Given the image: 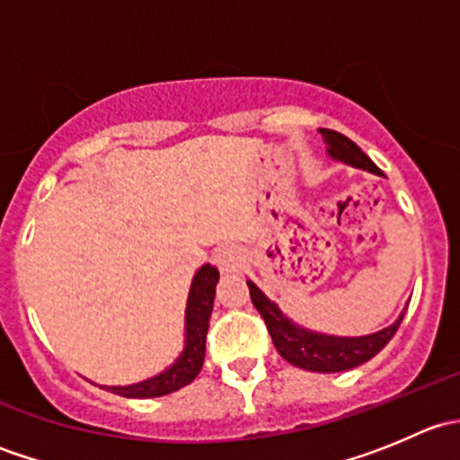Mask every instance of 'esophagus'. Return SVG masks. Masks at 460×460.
I'll return each mask as SVG.
<instances>
[{
    "label": "esophagus",
    "instance_id": "esophagus-1",
    "mask_svg": "<svg viewBox=\"0 0 460 460\" xmlns=\"http://www.w3.org/2000/svg\"><path fill=\"white\" fill-rule=\"evenodd\" d=\"M244 256L238 247H222L216 253V264L222 273H238L243 267Z\"/></svg>",
    "mask_w": 460,
    "mask_h": 460
}]
</instances>
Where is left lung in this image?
<instances>
[{
    "label": "left lung",
    "instance_id": "left-lung-1",
    "mask_svg": "<svg viewBox=\"0 0 460 460\" xmlns=\"http://www.w3.org/2000/svg\"><path fill=\"white\" fill-rule=\"evenodd\" d=\"M320 136H323L324 144H327V153L333 160H341L345 162V164L356 166V169H363L369 171V173L380 175L378 166L360 151L358 144L351 142L347 136L332 131V128H320ZM247 285L249 294H252L253 307L258 309L260 316L267 323L269 336H271L278 354H280L287 363L296 365V367L300 369H309V372L333 374L345 372V369L358 367V365L367 363L369 358H374V356L392 341L396 329L401 327L402 316H405V312H402L396 323L380 329V332L376 333H367V336H327V333L309 332V329L296 324L294 320L287 318L285 314L278 309L276 303H271V300L258 289L256 282L247 280Z\"/></svg>",
    "mask_w": 460,
    "mask_h": 460
}]
</instances>
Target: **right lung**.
Here are the masks:
<instances>
[{
  "mask_svg": "<svg viewBox=\"0 0 460 460\" xmlns=\"http://www.w3.org/2000/svg\"><path fill=\"white\" fill-rule=\"evenodd\" d=\"M217 278H220V273L211 264H202L193 276L187 300V316H184V349L171 367H166L164 372L153 376V378L142 380V383L124 385V387H115V385L106 387L104 385V389L124 398H157L178 392L180 387L191 383L200 374L204 363L208 318L213 312Z\"/></svg>",
  "mask_w": 460,
  "mask_h": 460,
  "instance_id": "add662e5",
  "label": "right lung"
}]
</instances>
